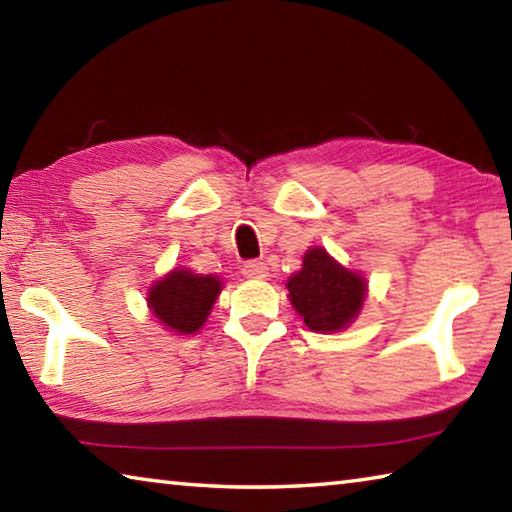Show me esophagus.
Here are the masks:
<instances>
[{"instance_id":"esophagus-1","label":"esophagus","mask_w":512,"mask_h":512,"mask_svg":"<svg viewBox=\"0 0 512 512\" xmlns=\"http://www.w3.org/2000/svg\"><path fill=\"white\" fill-rule=\"evenodd\" d=\"M241 273L246 277H253V280H262V277L268 275V266L264 262H246L244 268H241Z\"/></svg>"}]
</instances>
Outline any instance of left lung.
<instances>
[{"mask_svg":"<svg viewBox=\"0 0 512 512\" xmlns=\"http://www.w3.org/2000/svg\"><path fill=\"white\" fill-rule=\"evenodd\" d=\"M289 300L311 332L334 334L359 316L368 284L343 268L325 248H309L287 282Z\"/></svg>","mask_w":512,"mask_h":512,"instance_id":"1","label":"left lung"}]
</instances>
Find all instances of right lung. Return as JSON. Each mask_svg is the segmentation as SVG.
<instances>
[{"mask_svg":"<svg viewBox=\"0 0 512 512\" xmlns=\"http://www.w3.org/2000/svg\"><path fill=\"white\" fill-rule=\"evenodd\" d=\"M223 282L216 275H196L173 268L151 287L149 309L160 323L176 334H196L219 298Z\"/></svg>","mask_w":512,"mask_h":512,"instance_id":"add662e5","label":"right lung"}]
</instances>
